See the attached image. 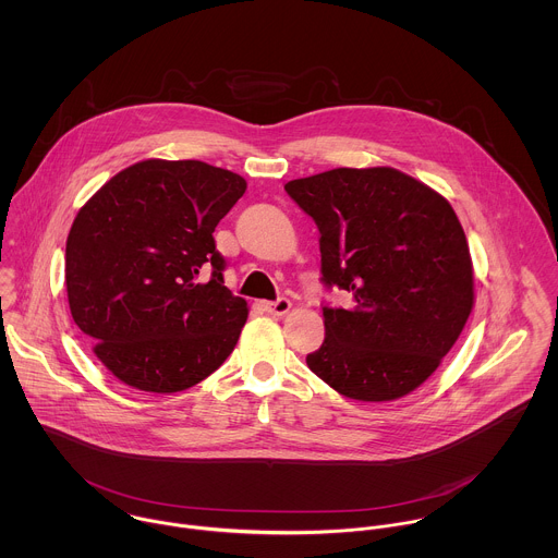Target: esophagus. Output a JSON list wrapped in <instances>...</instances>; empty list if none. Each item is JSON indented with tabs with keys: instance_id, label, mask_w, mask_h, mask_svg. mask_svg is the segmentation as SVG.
Masks as SVG:
<instances>
[{
	"instance_id": "34e87169",
	"label": "esophagus",
	"mask_w": 558,
	"mask_h": 558,
	"mask_svg": "<svg viewBox=\"0 0 558 558\" xmlns=\"http://www.w3.org/2000/svg\"><path fill=\"white\" fill-rule=\"evenodd\" d=\"M264 310L272 316H286L292 310V303L288 299H277L272 303H264Z\"/></svg>"
}]
</instances>
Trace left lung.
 I'll return each mask as SVG.
<instances>
[{"label":"left lung","mask_w":558,"mask_h":558,"mask_svg":"<svg viewBox=\"0 0 558 558\" xmlns=\"http://www.w3.org/2000/svg\"><path fill=\"white\" fill-rule=\"evenodd\" d=\"M316 221L322 281L352 296L322 307L324 341L310 369L337 393L393 401L421 387L458 341L475 277L451 204L393 167H337L290 180Z\"/></svg>","instance_id":"1"}]
</instances>
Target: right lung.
<instances>
[{
  "instance_id": "1",
  "label": "right lung",
  "mask_w": 558,
  "mask_h": 558,
  "mask_svg": "<svg viewBox=\"0 0 558 558\" xmlns=\"http://www.w3.org/2000/svg\"><path fill=\"white\" fill-rule=\"evenodd\" d=\"M246 180L202 160H140L105 182L66 240V292L96 359L124 385L178 393L232 354L246 301L213 232Z\"/></svg>"
}]
</instances>
